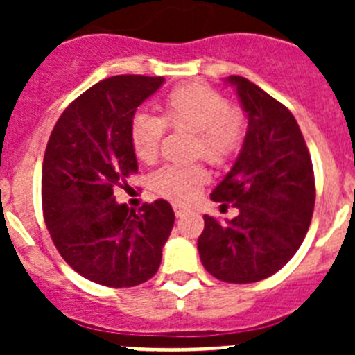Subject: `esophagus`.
Wrapping results in <instances>:
<instances>
[{
    "label": "esophagus",
    "mask_w": 355,
    "mask_h": 355,
    "mask_svg": "<svg viewBox=\"0 0 355 355\" xmlns=\"http://www.w3.org/2000/svg\"><path fill=\"white\" fill-rule=\"evenodd\" d=\"M172 208H174V213H175V216H183L184 213L188 211V208L184 205H181V202H174V205H172Z\"/></svg>",
    "instance_id": "34e87169"
}]
</instances>
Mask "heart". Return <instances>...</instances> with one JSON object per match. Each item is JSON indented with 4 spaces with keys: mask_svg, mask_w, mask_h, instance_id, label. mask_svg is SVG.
Returning a JSON list of instances; mask_svg holds the SVG:
<instances>
[{
    "mask_svg": "<svg viewBox=\"0 0 355 355\" xmlns=\"http://www.w3.org/2000/svg\"><path fill=\"white\" fill-rule=\"evenodd\" d=\"M167 128L193 131L192 155L222 163L234 155L247 130L245 115L227 105L224 94L206 83L175 87L162 101V117L140 112L131 121V146L140 162L159 158ZM208 181V172L199 163L167 165L153 175L156 193L174 200H190Z\"/></svg>",
    "mask_w": 355,
    "mask_h": 355,
    "instance_id": "1",
    "label": "heart"
}]
</instances>
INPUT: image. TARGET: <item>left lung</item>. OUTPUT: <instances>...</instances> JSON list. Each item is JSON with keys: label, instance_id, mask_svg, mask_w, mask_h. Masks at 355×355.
Wrapping results in <instances>:
<instances>
[{"label": "left lung", "instance_id": "obj_1", "mask_svg": "<svg viewBox=\"0 0 355 355\" xmlns=\"http://www.w3.org/2000/svg\"><path fill=\"white\" fill-rule=\"evenodd\" d=\"M247 115L240 155L211 199L238 215H205L197 240L200 261L224 283H258L299 250L315 208L311 156L290 110L247 78L229 76Z\"/></svg>", "mask_w": 355, "mask_h": 355}]
</instances>
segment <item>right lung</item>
I'll use <instances>...</instances> for the list:
<instances>
[{
  "label": "right lung",
  "mask_w": 355,
  "mask_h": 355,
  "mask_svg": "<svg viewBox=\"0 0 355 355\" xmlns=\"http://www.w3.org/2000/svg\"><path fill=\"white\" fill-rule=\"evenodd\" d=\"M163 81L140 74L99 81L65 108L46 147L42 209L53 243L72 270L103 286L130 288L153 277L174 225L167 200L135 211L114 197V188L139 172L135 112Z\"/></svg>",
  "instance_id": "right-lung-1"
}]
</instances>
